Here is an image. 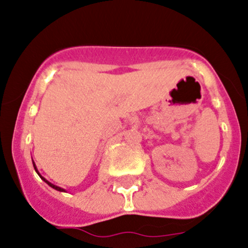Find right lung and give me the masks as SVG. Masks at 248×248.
<instances>
[{
    "label": "right lung",
    "instance_id": "right-lung-1",
    "mask_svg": "<svg viewBox=\"0 0 248 248\" xmlns=\"http://www.w3.org/2000/svg\"><path fill=\"white\" fill-rule=\"evenodd\" d=\"M33 168H35V170L36 171H37V169H36V165H35V163H33ZM38 173V172H37ZM38 175H40V173H38ZM41 176V175H40ZM41 178H42V180H43L44 181V182H46V183H48V185L49 186H50V187L51 188H54V189H56V190H59V192H62V188H60V187H56V186H54V185H51V183L50 182H48V181H46V178H43V177H42V176H41Z\"/></svg>",
    "mask_w": 248,
    "mask_h": 248
}]
</instances>
